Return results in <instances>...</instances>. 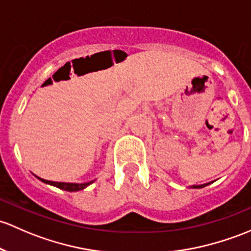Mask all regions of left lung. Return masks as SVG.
I'll use <instances>...</instances> for the list:
<instances>
[{"label":"left lung","instance_id":"8db88e82","mask_svg":"<svg viewBox=\"0 0 251 251\" xmlns=\"http://www.w3.org/2000/svg\"><path fill=\"white\" fill-rule=\"evenodd\" d=\"M210 183H212V181H210ZM210 183L201 184V185H192V186H190V188H192V189H201V188H204V186H207L208 184H210Z\"/></svg>","mask_w":251,"mask_h":251}]
</instances>
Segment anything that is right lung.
Segmentation results:
<instances>
[{
  "instance_id": "add662e5",
  "label": "right lung",
  "mask_w": 251,
  "mask_h": 251,
  "mask_svg": "<svg viewBox=\"0 0 251 251\" xmlns=\"http://www.w3.org/2000/svg\"><path fill=\"white\" fill-rule=\"evenodd\" d=\"M37 178L39 179V180H42L43 183L46 184H49V185H52V186H56V188L61 189V190H66V191H79V190H83L85 188H88L90 184L94 183L95 180H91V181H88V183H63V181H51V180H46V179H42L39 178V176H37Z\"/></svg>"
}]
</instances>
